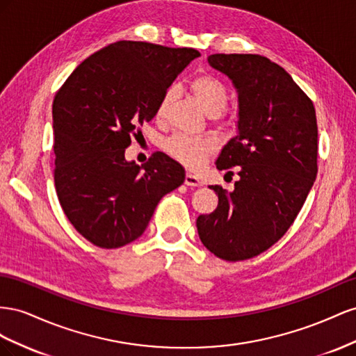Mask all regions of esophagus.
I'll use <instances>...</instances> for the list:
<instances>
[{
	"label": "esophagus",
	"mask_w": 356,
	"mask_h": 356,
	"mask_svg": "<svg viewBox=\"0 0 356 356\" xmlns=\"http://www.w3.org/2000/svg\"><path fill=\"white\" fill-rule=\"evenodd\" d=\"M185 185H188V186H201L202 180H201L200 176L192 175V172H188L186 177H185Z\"/></svg>",
	"instance_id": "1"
}]
</instances>
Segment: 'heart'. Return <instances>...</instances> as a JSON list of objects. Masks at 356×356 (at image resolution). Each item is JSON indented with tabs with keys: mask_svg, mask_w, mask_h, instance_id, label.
<instances>
[{
	"mask_svg": "<svg viewBox=\"0 0 356 356\" xmlns=\"http://www.w3.org/2000/svg\"><path fill=\"white\" fill-rule=\"evenodd\" d=\"M191 92L194 94L198 104L202 107L209 116H218L225 108L228 103V89L220 80L213 76H198L192 80ZM171 94L167 92L159 101L156 108V119L162 120L165 118L167 108L170 104ZM213 143L207 138L192 137L188 134H176L165 141V150L186 167H198L209 152Z\"/></svg>",
	"mask_w": 356,
	"mask_h": 356,
	"instance_id": "obj_1",
	"label": "heart"
}]
</instances>
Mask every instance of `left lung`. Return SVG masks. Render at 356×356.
Returning <instances> with one entry per match:
<instances>
[{"mask_svg":"<svg viewBox=\"0 0 356 356\" xmlns=\"http://www.w3.org/2000/svg\"><path fill=\"white\" fill-rule=\"evenodd\" d=\"M238 97L237 136L218 170L237 167L234 191L210 185L219 204L197 219L202 245L225 261L259 255L296 220L318 175V124L310 98L280 65L261 55L207 58ZM231 172V171H228Z\"/></svg>","mask_w":356,"mask_h":356,"instance_id":"left-lung-1","label":"left lung"}]
</instances>
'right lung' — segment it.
Segmentation results:
<instances>
[{
    "mask_svg": "<svg viewBox=\"0 0 356 356\" xmlns=\"http://www.w3.org/2000/svg\"><path fill=\"white\" fill-rule=\"evenodd\" d=\"M198 56L195 49L118 42L85 59L56 92V194L92 245L116 249L138 238L159 200L185 181V168L162 152L140 167L125 159V149Z\"/></svg>",
    "mask_w": 356,
    "mask_h": 356,
    "instance_id": "obj_1",
    "label": "right lung"
}]
</instances>
